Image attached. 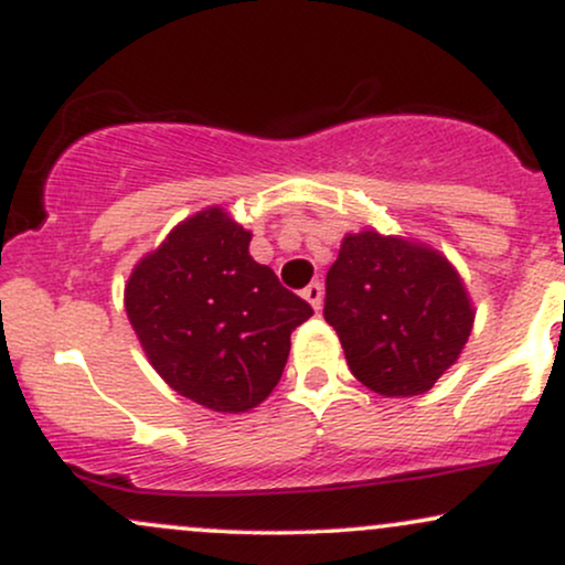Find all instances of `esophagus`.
<instances>
[{
    "mask_svg": "<svg viewBox=\"0 0 565 565\" xmlns=\"http://www.w3.org/2000/svg\"><path fill=\"white\" fill-rule=\"evenodd\" d=\"M302 297L310 302V308L319 310L321 308V300H323V287H321V284H316V281L308 284V287L302 289Z\"/></svg>",
    "mask_w": 565,
    "mask_h": 565,
    "instance_id": "obj_1",
    "label": "esophagus"
}]
</instances>
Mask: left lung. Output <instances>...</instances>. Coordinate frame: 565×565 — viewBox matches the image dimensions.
<instances>
[{
    "instance_id": "8db88e82",
    "label": "left lung",
    "mask_w": 565,
    "mask_h": 565,
    "mask_svg": "<svg viewBox=\"0 0 565 565\" xmlns=\"http://www.w3.org/2000/svg\"><path fill=\"white\" fill-rule=\"evenodd\" d=\"M323 319L361 385L412 398L457 364L476 308L438 249L366 228L342 238L327 274Z\"/></svg>"
}]
</instances>
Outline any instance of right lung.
Here are the masks:
<instances>
[{
  "mask_svg": "<svg viewBox=\"0 0 565 565\" xmlns=\"http://www.w3.org/2000/svg\"><path fill=\"white\" fill-rule=\"evenodd\" d=\"M252 233L206 206L167 233L125 284L127 319L159 377L223 414L263 404L281 380L289 337L313 308L252 260Z\"/></svg>",
  "mask_w": 565,
  "mask_h": 565,
  "instance_id": "add662e5",
  "label": "right lung"
}]
</instances>
